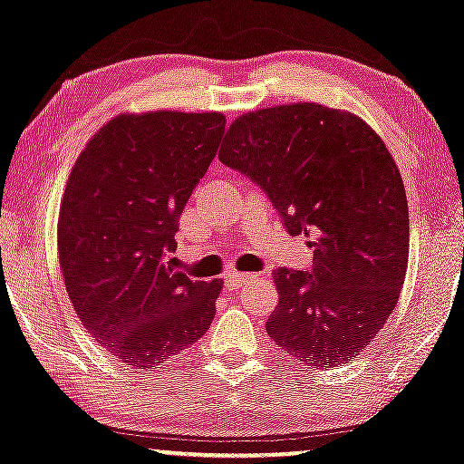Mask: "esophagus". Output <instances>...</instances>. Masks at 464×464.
<instances>
[{
    "instance_id": "1",
    "label": "esophagus",
    "mask_w": 464,
    "mask_h": 464,
    "mask_svg": "<svg viewBox=\"0 0 464 464\" xmlns=\"http://www.w3.org/2000/svg\"><path fill=\"white\" fill-rule=\"evenodd\" d=\"M255 278V274H242V272H228L225 276V283L228 289H239V286L250 283V280Z\"/></svg>"
}]
</instances>
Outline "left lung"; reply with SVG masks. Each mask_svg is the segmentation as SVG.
<instances>
[{"label":"left lung","instance_id":"obj_1","mask_svg":"<svg viewBox=\"0 0 464 464\" xmlns=\"http://www.w3.org/2000/svg\"><path fill=\"white\" fill-rule=\"evenodd\" d=\"M218 158L313 248L308 269L274 272L269 336L313 368L353 360L396 308L407 274V195L383 140L353 113L297 102L237 117Z\"/></svg>","mask_w":464,"mask_h":464}]
</instances>
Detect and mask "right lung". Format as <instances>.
I'll return each instance as SVG.
<instances>
[{
  "mask_svg": "<svg viewBox=\"0 0 464 464\" xmlns=\"http://www.w3.org/2000/svg\"><path fill=\"white\" fill-rule=\"evenodd\" d=\"M222 134L220 113L120 115L70 173L57 225L68 297L93 340L128 366H162L212 324L222 280H192L164 259Z\"/></svg>",
  "mask_w": 464,
  "mask_h": 464,
  "instance_id": "right-lung-1",
  "label": "right lung"
}]
</instances>
